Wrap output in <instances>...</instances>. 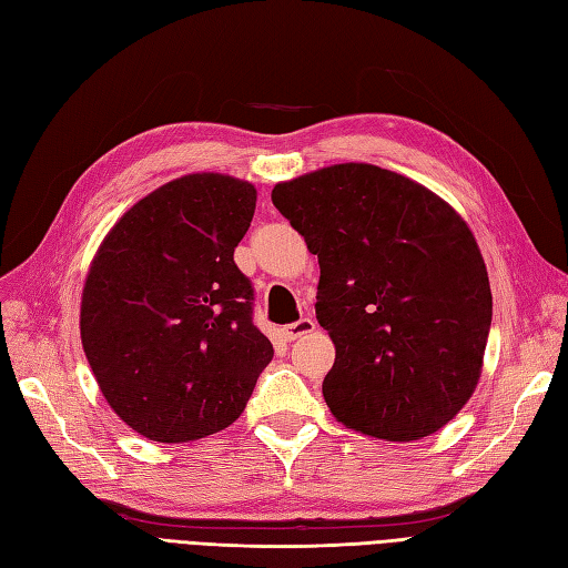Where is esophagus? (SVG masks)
I'll list each match as a JSON object with an SVG mask.
<instances>
[{
    "mask_svg": "<svg viewBox=\"0 0 568 568\" xmlns=\"http://www.w3.org/2000/svg\"><path fill=\"white\" fill-rule=\"evenodd\" d=\"M316 328V324H314V318H310V316H304V318H300V322H295V324H287V326H283V341H287V343H293V341H297V338H302V336H307V333H312Z\"/></svg>",
    "mask_w": 568,
    "mask_h": 568,
    "instance_id": "1",
    "label": "esophagus"
}]
</instances>
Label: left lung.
<instances>
[{"mask_svg": "<svg viewBox=\"0 0 568 568\" xmlns=\"http://www.w3.org/2000/svg\"><path fill=\"white\" fill-rule=\"evenodd\" d=\"M271 199L318 256L333 417L386 442L448 425L475 394L491 324L487 266L460 213L369 163L300 174Z\"/></svg>", "mask_w": 568, "mask_h": 568, "instance_id": "obj_1", "label": "left lung"}]
</instances>
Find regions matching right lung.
I'll return each mask as SVG.
<instances>
[{
  "instance_id": "obj_1",
  "label": "right lung",
  "mask_w": 568,
  "mask_h": 568,
  "mask_svg": "<svg viewBox=\"0 0 568 568\" xmlns=\"http://www.w3.org/2000/svg\"><path fill=\"white\" fill-rule=\"evenodd\" d=\"M254 209L252 182L182 174L98 246L81 293L83 353L114 415L145 439L184 444L230 427L273 357L232 258Z\"/></svg>"
}]
</instances>
